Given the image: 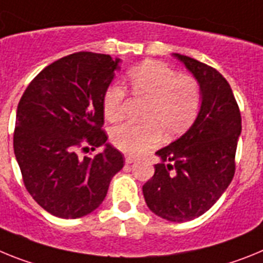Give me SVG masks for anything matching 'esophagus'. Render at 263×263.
Here are the masks:
<instances>
[{"instance_id":"obj_1","label":"esophagus","mask_w":263,"mask_h":263,"mask_svg":"<svg viewBox=\"0 0 263 263\" xmlns=\"http://www.w3.org/2000/svg\"><path fill=\"white\" fill-rule=\"evenodd\" d=\"M136 161V157L134 156H125V164H132Z\"/></svg>"}]
</instances>
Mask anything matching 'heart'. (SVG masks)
<instances>
[{
	"mask_svg": "<svg viewBox=\"0 0 263 263\" xmlns=\"http://www.w3.org/2000/svg\"><path fill=\"white\" fill-rule=\"evenodd\" d=\"M127 83L136 97L148 100L144 124H122L111 132V140L125 154H140L161 139L175 138L193 124L200 112L202 93L191 75H179L159 61H145L127 72ZM125 92L119 84H109L103 95V112L108 122L123 118Z\"/></svg>",
	"mask_w": 263,
	"mask_h": 263,
	"instance_id": "heart-1",
	"label": "heart"
}]
</instances>
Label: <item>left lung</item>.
I'll use <instances>...</instances> for the list:
<instances>
[{"label":"left lung","instance_id":"8db88e82","mask_svg":"<svg viewBox=\"0 0 263 263\" xmlns=\"http://www.w3.org/2000/svg\"><path fill=\"white\" fill-rule=\"evenodd\" d=\"M198 82L200 112L185 134L156 152L160 163L143 185L147 206L172 222L195 220L209 211L236 171L241 114L229 83L216 68L173 54Z\"/></svg>","mask_w":263,"mask_h":263}]
</instances>
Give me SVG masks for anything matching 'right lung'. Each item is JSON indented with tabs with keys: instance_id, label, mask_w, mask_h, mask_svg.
Masks as SVG:
<instances>
[{
	"instance_id": "add662e5",
	"label": "right lung",
	"mask_w": 263,
	"mask_h": 263,
	"mask_svg": "<svg viewBox=\"0 0 263 263\" xmlns=\"http://www.w3.org/2000/svg\"><path fill=\"white\" fill-rule=\"evenodd\" d=\"M120 59L81 51L58 59L34 78L17 108L13 145L25 186L61 218H79L103 202L123 155L106 143L103 95ZM106 147L82 158L79 147Z\"/></svg>"
}]
</instances>
